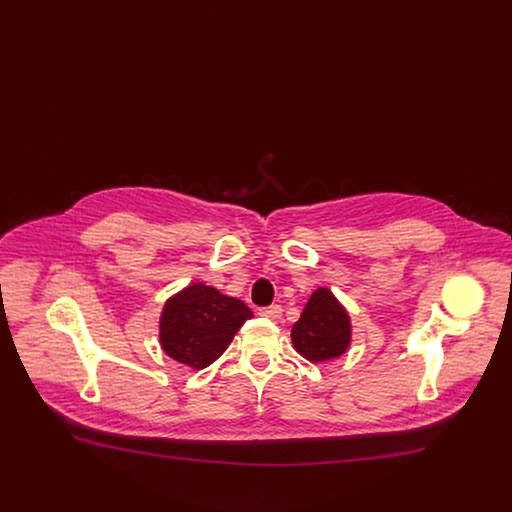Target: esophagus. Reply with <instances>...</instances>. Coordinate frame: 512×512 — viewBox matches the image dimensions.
<instances>
[{
  "mask_svg": "<svg viewBox=\"0 0 512 512\" xmlns=\"http://www.w3.org/2000/svg\"><path fill=\"white\" fill-rule=\"evenodd\" d=\"M259 315H261V317L272 318V320H278V318H282V307H280V305L263 307V309H259Z\"/></svg>",
  "mask_w": 512,
  "mask_h": 512,
  "instance_id": "obj_1",
  "label": "esophagus"
}]
</instances>
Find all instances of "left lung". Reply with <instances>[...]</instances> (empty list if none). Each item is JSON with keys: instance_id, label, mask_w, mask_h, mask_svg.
<instances>
[{"instance_id": "left-lung-1", "label": "left lung", "mask_w": 512, "mask_h": 512, "mask_svg": "<svg viewBox=\"0 0 512 512\" xmlns=\"http://www.w3.org/2000/svg\"><path fill=\"white\" fill-rule=\"evenodd\" d=\"M353 326L347 309L328 288H317L293 324V349L311 363L338 359L351 347Z\"/></svg>"}]
</instances>
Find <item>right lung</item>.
<instances>
[{"mask_svg":"<svg viewBox=\"0 0 512 512\" xmlns=\"http://www.w3.org/2000/svg\"><path fill=\"white\" fill-rule=\"evenodd\" d=\"M249 318L253 313L244 301L195 282L165 301L159 343L174 361L203 370L228 349Z\"/></svg>","mask_w":512,"mask_h":512,"instance_id":"add662e5","label":"right lung"}]
</instances>
